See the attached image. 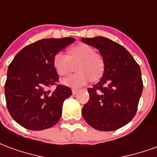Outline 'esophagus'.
I'll use <instances>...</instances> for the list:
<instances>
[{"mask_svg":"<svg viewBox=\"0 0 157 157\" xmlns=\"http://www.w3.org/2000/svg\"><path fill=\"white\" fill-rule=\"evenodd\" d=\"M78 92H79L78 89H75V88L72 89V93H73L74 95H75V94H76V93H77Z\"/></svg>","mask_w":157,"mask_h":157,"instance_id":"34e87169","label":"esophagus"}]
</instances>
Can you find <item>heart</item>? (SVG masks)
Segmentation results:
<instances>
[{"label": "heart", "mask_w": 157, "mask_h": 157, "mask_svg": "<svg viewBox=\"0 0 157 157\" xmlns=\"http://www.w3.org/2000/svg\"><path fill=\"white\" fill-rule=\"evenodd\" d=\"M68 55L57 52L53 58L54 68L60 76H65L73 70V64L77 63L75 74L63 79V85L77 88L92 81H98L104 71V61L100 55L96 54L95 49L86 44H78L69 49Z\"/></svg>", "instance_id": "heart-1"}]
</instances>
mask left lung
Here are the masks:
<instances>
[{
  "instance_id": "obj_1",
  "label": "left lung",
  "mask_w": 157,
  "mask_h": 157,
  "mask_svg": "<svg viewBox=\"0 0 157 157\" xmlns=\"http://www.w3.org/2000/svg\"><path fill=\"white\" fill-rule=\"evenodd\" d=\"M98 49L104 61L102 78L88 88L90 99L83 106L82 116L100 131L116 130L135 117L143 90L140 65L129 52L104 37L82 38Z\"/></svg>"
}]
</instances>
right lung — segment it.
<instances>
[{
	"instance_id": "obj_1",
	"label": "right lung",
	"mask_w": 157,
	"mask_h": 157,
	"mask_svg": "<svg viewBox=\"0 0 157 157\" xmlns=\"http://www.w3.org/2000/svg\"><path fill=\"white\" fill-rule=\"evenodd\" d=\"M75 41L73 38L44 39L26 46L9 65L5 84L6 106L12 118L30 130H43L59 120L70 87L51 86L59 81L53 65L57 52Z\"/></svg>"
}]
</instances>
